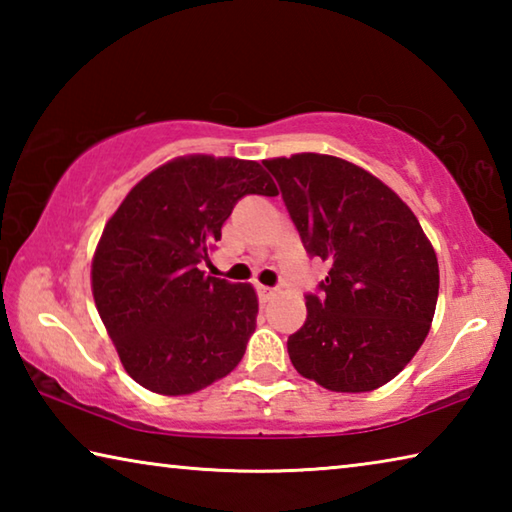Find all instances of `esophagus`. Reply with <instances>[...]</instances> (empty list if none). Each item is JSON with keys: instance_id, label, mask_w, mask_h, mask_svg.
I'll return each instance as SVG.
<instances>
[{"instance_id": "obj_1", "label": "esophagus", "mask_w": 512, "mask_h": 512, "mask_svg": "<svg viewBox=\"0 0 512 512\" xmlns=\"http://www.w3.org/2000/svg\"><path fill=\"white\" fill-rule=\"evenodd\" d=\"M257 291H259V296H262V300H268V298H273V296H275V289H271V287H262V284H259Z\"/></svg>"}]
</instances>
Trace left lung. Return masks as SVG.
I'll list each match as a JSON object with an SVG mask.
<instances>
[{"label":"left lung","instance_id":"obj_1","mask_svg":"<svg viewBox=\"0 0 512 512\" xmlns=\"http://www.w3.org/2000/svg\"><path fill=\"white\" fill-rule=\"evenodd\" d=\"M309 257L329 273L307 293L289 336L293 368L336 393H366L400 372L427 339L438 259L415 214L372 173L332 155L264 160Z\"/></svg>","mask_w":512,"mask_h":512}]
</instances>
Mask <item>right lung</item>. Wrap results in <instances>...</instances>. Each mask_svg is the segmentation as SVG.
Here are the masks:
<instances>
[{
  "label": "right lung",
  "mask_w": 512,
  "mask_h": 512,
  "mask_svg": "<svg viewBox=\"0 0 512 512\" xmlns=\"http://www.w3.org/2000/svg\"><path fill=\"white\" fill-rule=\"evenodd\" d=\"M248 194L277 196L257 162L189 155L140 180L103 228L94 302L126 372L153 393H196L244 357L255 291L201 266Z\"/></svg>",
  "instance_id": "add662e5"
}]
</instances>
